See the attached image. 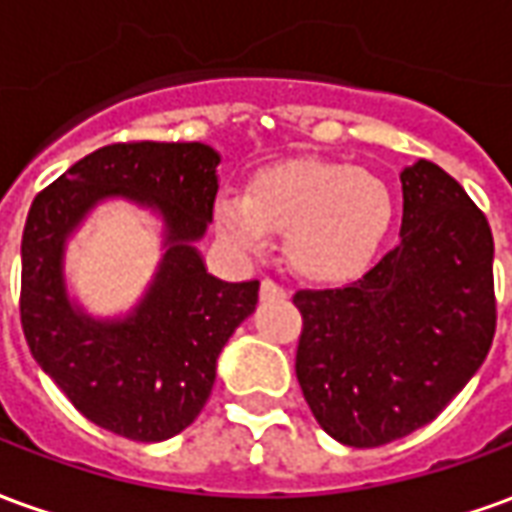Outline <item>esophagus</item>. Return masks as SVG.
I'll list each match as a JSON object with an SVG mask.
<instances>
[{
  "mask_svg": "<svg viewBox=\"0 0 512 512\" xmlns=\"http://www.w3.org/2000/svg\"><path fill=\"white\" fill-rule=\"evenodd\" d=\"M260 296H263V299H285L288 290L282 288V285H277L274 279H263V282H260Z\"/></svg>",
  "mask_w": 512,
  "mask_h": 512,
  "instance_id": "34e87169",
  "label": "esophagus"
}]
</instances>
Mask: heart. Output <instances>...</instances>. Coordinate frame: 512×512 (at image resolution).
<instances>
[{
    "label": "heart",
    "instance_id": "1",
    "mask_svg": "<svg viewBox=\"0 0 512 512\" xmlns=\"http://www.w3.org/2000/svg\"><path fill=\"white\" fill-rule=\"evenodd\" d=\"M384 180L326 158H293L257 169L246 194H222L213 224L224 244L257 252L268 233H285V255L301 277L343 282L362 274L392 227Z\"/></svg>",
    "mask_w": 512,
    "mask_h": 512
}]
</instances>
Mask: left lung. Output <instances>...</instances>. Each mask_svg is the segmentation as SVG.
Instances as JSON below:
<instances>
[{"label":"left lung","mask_w":512,"mask_h":512,"mask_svg":"<svg viewBox=\"0 0 512 512\" xmlns=\"http://www.w3.org/2000/svg\"><path fill=\"white\" fill-rule=\"evenodd\" d=\"M400 244L345 288L299 290L296 378L332 439L381 447L428 425L494 343V235L455 178L400 172Z\"/></svg>","instance_id":"8db88e82"}]
</instances>
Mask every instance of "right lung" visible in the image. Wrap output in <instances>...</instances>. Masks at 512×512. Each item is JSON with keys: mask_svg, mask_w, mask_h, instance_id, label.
<instances>
[{"mask_svg": "<svg viewBox=\"0 0 512 512\" xmlns=\"http://www.w3.org/2000/svg\"><path fill=\"white\" fill-rule=\"evenodd\" d=\"M219 153L202 142H117L40 191L21 238V326L32 356L84 417L131 441L189 428L211 397L216 359L255 312L260 282H222L194 241L213 219ZM126 196L165 219L168 252L128 319L73 308L61 255L98 199Z\"/></svg>", "mask_w": 512, "mask_h": 512, "instance_id": "add662e5", "label": "right lung"}]
</instances>
